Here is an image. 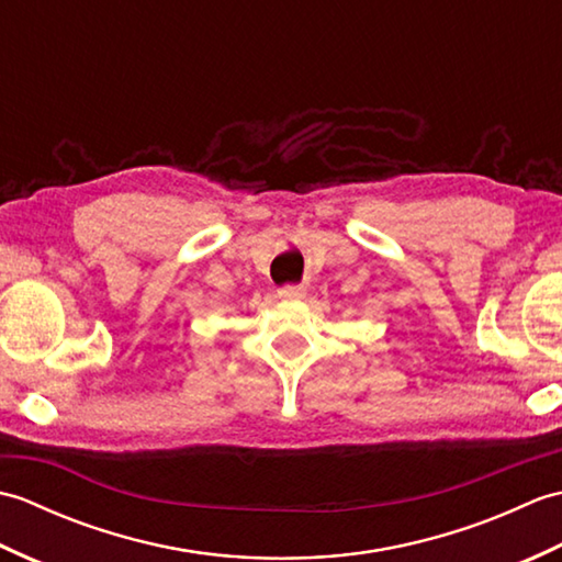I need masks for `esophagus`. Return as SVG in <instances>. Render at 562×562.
Here are the masks:
<instances>
[{
    "label": "esophagus",
    "instance_id": "obj_1",
    "mask_svg": "<svg viewBox=\"0 0 562 562\" xmlns=\"http://www.w3.org/2000/svg\"><path fill=\"white\" fill-rule=\"evenodd\" d=\"M306 290L304 288H294V284H284V288L278 290V296L284 302H296V300H304Z\"/></svg>",
    "mask_w": 562,
    "mask_h": 562
}]
</instances>
